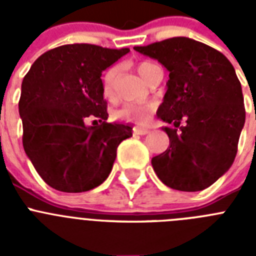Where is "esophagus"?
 <instances>
[{"label": "esophagus", "instance_id": "34e87169", "mask_svg": "<svg viewBox=\"0 0 256 256\" xmlns=\"http://www.w3.org/2000/svg\"><path fill=\"white\" fill-rule=\"evenodd\" d=\"M133 133H134V134L144 136V134H148V133H150V130H146V128H140V126H136L134 130H133Z\"/></svg>", "mask_w": 256, "mask_h": 256}]
</instances>
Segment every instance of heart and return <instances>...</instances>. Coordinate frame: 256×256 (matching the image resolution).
<instances>
[{
	"instance_id": "obj_1",
	"label": "heart",
	"mask_w": 256,
	"mask_h": 256,
	"mask_svg": "<svg viewBox=\"0 0 256 256\" xmlns=\"http://www.w3.org/2000/svg\"><path fill=\"white\" fill-rule=\"evenodd\" d=\"M154 64L151 62H141L137 65V70H138L140 76L142 78H146L148 72L150 68H152ZM115 76H116V69H108L102 76V92L106 97L112 96L114 94V84H115ZM154 112L152 105H136V104H126L123 108H118L116 112H114V118L116 120L120 122H132L136 124H146L150 120L151 114Z\"/></svg>"
}]
</instances>
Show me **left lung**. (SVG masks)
Returning <instances> with one entry per match:
<instances>
[{
    "mask_svg": "<svg viewBox=\"0 0 256 256\" xmlns=\"http://www.w3.org/2000/svg\"><path fill=\"white\" fill-rule=\"evenodd\" d=\"M134 50L169 72L158 118L174 126L162 128L169 148L151 160L156 176L178 191L205 190L234 164L245 124L234 68L218 50L187 37Z\"/></svg>",
    "mask_w": 256,
    "mask_h": 256,
    "instance_id": "1",
    "label": "left lung"
}]
</instances>
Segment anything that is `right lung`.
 <instances>
[{"label": "right lung", "mask_w": 256, "mask_h": 256, "mask_svg": "<svg viewBox=\"0 0 256 256\" xmlns=\"http://www.w3.org/2000/svg\"><path fill=\"white\" fill-rule=\"evenodd\" d=\"M128 52L65 44L40 55L22 79V146L52 188L84 192L100 186L112 172L119 144L132 137L130 124L106 123L101 79L104 70ZM94 117L102 124L87 126Z\"/></svg>", "instance_id": "right-lung-1"}]
</instances>
